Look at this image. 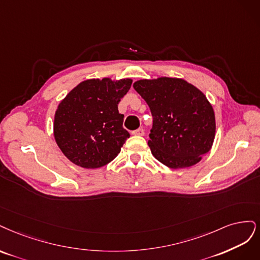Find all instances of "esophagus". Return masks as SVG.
<instances>
[{"label": "esophagus", "instance_id": "34e87169", "mask_svg": "<svg viewBox=\"0 0 260 260\" xmlns=\"http://www.w3.org/2000/svg\"><path fill=\"white\" fill-rule=\"evenodd\" d=\"M133 135H136V136H144L145 135V131H144V128H138V129H136V131H133Z\"/></svg>", "mask_w": 260, "mask_h": 260}]
</instances>
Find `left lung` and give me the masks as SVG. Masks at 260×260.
<instances>
[{"label":"left lung","mask_w":260,"mask_h":260,"mask_svg":"<svg viewBox=\"0 0 260 260\" xmlns=\"http://www.w3.org/2000/svg\"><path fill=\"white\" fill-rule=\"evenodd\" d=\"M134 88L146 100L153 124L148 145L171 169L197 164L212 148L215 114L202 91L182 79L140 80Z\"/></svg>","instance_id":"8db88e82"}]
</instances>
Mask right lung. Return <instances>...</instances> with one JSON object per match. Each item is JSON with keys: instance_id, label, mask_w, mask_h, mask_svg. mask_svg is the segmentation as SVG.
Segmentation results:
<instances>
[{"instance_id": "add662e5", "label": "right lung", "mask_w": 260, "mask_h": 260, "mask_svg": "<svg viewBox=\"0 0 260 260\" xmlns=\"http://www.w3.org/2000/svg\"><path fill=\"white\" fill-rule=\"evenodd\" d=\"M131 79L86 80L58 106L54 136L69 160L84 169L111 162L129 137L118 105L132 85Z\"/></svg>"}]
</instances>
